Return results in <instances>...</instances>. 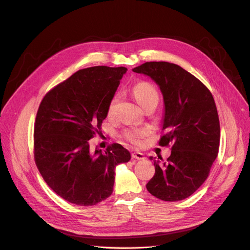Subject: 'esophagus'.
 Segmentation results:
<instances>
[{
	"instance_id": "obj_1",
	"label": "esophagus",
	"mask_w": 250,
	"mask_h": 250,
	"mask_svg": "<svg viewBox=\"0 0 250 250\" xmlns=\"http://www.w3.org/2000/svg\"><path fill=\"white\" fill-rule=\"evenodd\" d=\"M131 157H132V159H136V160H145L146 159L145 155L143 153H140V152L132 153Z\"/></svg>"
}]
</instances>
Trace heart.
Listing matches in <instances>:
<instances>
[{
  "mask_svg": "<svg viewBox=\"0 0 250 250\" xmlns=\"http://www.w3.org/2000/svg\"><path fill=\"white\" fill-rule=\"evenodd\" d=\"M132 92H134L136 99L143 108L149 104L159 102V93L157 89L155 88L154 85H152L151 83L148 82L143 81V82L137 83V84L134 86V88H132ZM120 98H121L120 93H115L112 96L108 104V114H112L114 112L115 107L120 102ZM146 131L144 129L128 130L125 132V137L128 141L135 144H139L140 139H142L146 135Z\"/></svg>",
  "mask_w": 250,
  "mask_h": 250,
  "instance_id": "obj_1",
  "label": "heart"
}]
</instances>
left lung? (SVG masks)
Returning <instances> with one entry per match:
<instances>
[{"label":"left lung","mask_w":250,"mask_h":250,"mask_svg":"<svg viewBox=\"0 0 250 250\" xmlns=\"http://www.w3.org/2000/svg\"><path fill=\"white\" fill-rule=\"evenodd\" d=\"M132 71L159 86L165 105V135L159 145H172L166 162L149 157L156 173L146 189L163 201L183 200L205 182L218 155L220 125L214 98L200 80L174 63L146 62Z\"/></svg>","instance_id":"left-lung-1"}]
</instances>
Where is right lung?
Here are the masks:
<instances>
[{
	"label": "right lung",
	"mask_w": 250,
	"mask_h": 250,
	"mask_svg": "<svg viewBox=\"0 0 250 250\" xmlns=\"http://www.w3.org/2000/svg\"><path fill=\"white\" fill-rule=\"evenodd\" d=\"M125 67L81 69L50 90L34 126V158L47 185L64 200L92 206L113 190L115 167L130 153L120 144L91 152L89 140L101 132L108 104Z\"/></svg>",
	"instance_id": "add662e5"
}]
</instances>
